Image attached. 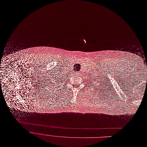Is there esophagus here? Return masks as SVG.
<instances>
[{"mask_svg": "<svg viewBox=\"0 0 147 147\" xmlns=\"http://www.w3.org/2000/svg\"><path fill=\"white\" fill-rule=\"evenodd\" d=\"M75 74L76 75H80V72H76L75 73Z\"/></svg>", "mask_w": 147, "mask_h": 147, "instance_id": "34e87169", "label": "esophagus"}]
</instances>
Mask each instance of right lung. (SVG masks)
Wrapping results in <instances>:
<instances>
[{
  "label": "right lung",
  "mask_w": 147,
  "mask_h": 147,
  "mask_svg": "<svg viewBox=\"0 0 147 147\" xmlns=\"http://www.w3.org/2000/svg\"><path fill=\"white\" fill-rule=\"evenodd\" d=\"M56 80H56V79H55V81H56Z\"/></svg>",
  "instance_id": "add662e5"
}]
</instances>
